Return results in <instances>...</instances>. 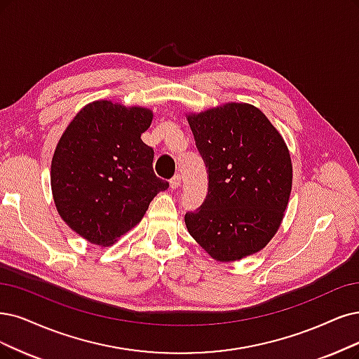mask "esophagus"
Segmentation results:
<instances>
[{
	"label": "esophagus",
	"mask_w": 359,
	"mask_h": 359,
	"mask_svg": "<svg viewBox=\"0 0 359 359\" xmlns=\"http://www.w3.org/2000/svg\"><path fill=\"white\" fill-rule=\"evenodd\" d=\"M180 183H182V176L180 175H175L170 179V187L172 189H177L180 187Z\"/></svg>",
	"instance_id": "34e87169"
}]
</instances>
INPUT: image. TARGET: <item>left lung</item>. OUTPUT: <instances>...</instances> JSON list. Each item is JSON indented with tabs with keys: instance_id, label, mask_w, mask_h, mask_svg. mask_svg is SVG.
<instances>
[{
	"instance_id": "8db88e82",
	"label": "left lung",
	"mask_w": 359,
	"mask_h": 359,
	"mask_svg": "<svg viewBox=\"0 0 359 359\" xmlns=\"http://www.w3.org/2000/svg\"><path fill=\"white\" fill-rule=\"evenodd\" d=\"M188 123L208 172L204 203L184 215L189 233L220 262L257 253L280 228L291 192L283 136L248 103L191 114Z\"/></svg>"
}]
</instances>
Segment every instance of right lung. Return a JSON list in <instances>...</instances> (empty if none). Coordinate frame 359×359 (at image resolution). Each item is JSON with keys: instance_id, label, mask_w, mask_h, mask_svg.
Returning <instances> with one entry per match:
<instances>
[{"instance_id": "add662e5", "label": "right lung", "mask_w": 359, "mask_h": 359, "mask_svg": "<svg viewBox=\"0 0 359 359\" xmlns=\"http://www.w3.org/2000/svg\"><path fill=\"white\" fill-rule=\"evenodd\" d=\"M152 116L139 106L93 102L75 115L56 146L50 172L56 208L93 244H114L168 188L154 172V149L140 139Z\"/></svg>"}]
</instances>
